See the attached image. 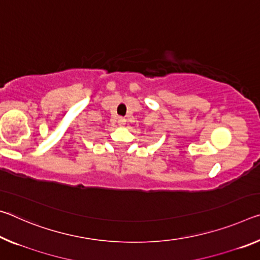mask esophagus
Returning a JSON list of instances; mask_svg holds the SVG:
<instances>
[{"label": "esophagus", "mask_w": 260, "mask_h": 260, "mask_svg": "<svg viewBox=\"0 0 260 260\" xmlns=\"http://www.w3.org/2000/svg\"><path fill=\"white\" fill-rule=\"evenodd\" d=\"M118 123H119V125H120V126H123V125H125V123H126V119L123 118V117H119V118H118Z\"/></svg>", "instance_id": "1"}]
</instances>
